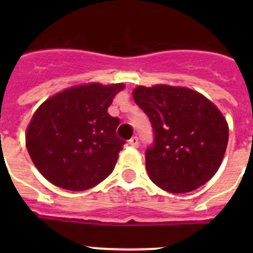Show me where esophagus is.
<instances>
[{
  "mask_svg": "<svg viewBox=\"0 0 253 253\" xmlns=\"http://www.w3.org/2000/svg\"><path fill=\"white\" fill-rule=\"evenodd\" d=\"M129 144H130L131 147H134V148H137V147L139 146V139H138V137L130 138V140H129Z\"/></svg>",
  "mask_w": 253,
  "mask_h": 253,
  "instance_id": "obj_1",
  "label": "esophagus"
}]
</instances>
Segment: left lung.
<instances>
[{"label":"left lung","instance_id":"left-lung-1","mask_svg":"<svg viewBox=\"0 0 253 253\" xmlns=\"http://www.w3.org/2000/svg\"><path fill=\"white\" fill-rule=\"evenodd\" d=\"M133 99L153 129V144L146 151L149 178L173 194L207 184L228 144L227 120L218 107L196 91L167 84L137 87Z\"/></svg>","mask_w":253,"mask_h":253}]
</instances>
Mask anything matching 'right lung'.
Returning a JSON list of instances; mask_svg holds the SVG:
<instances>
[{"label":"right lung","mask_w":253,"mask_h":253,"mask_svg":"<svg viewBox=\"0 0 253 253\" xmlns=\"http://www.w3.org/2000/svg\"><path fill=\"white\" fill-rule=\"evenodd\" d=\"M124 84L71 87L40 105L26 130V148L53 185L84 191L113 172L125 140L116 137L119 118L107 109Z\"/></svg>","instance_id":"add662e5"}]
</instances>
